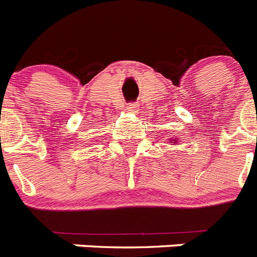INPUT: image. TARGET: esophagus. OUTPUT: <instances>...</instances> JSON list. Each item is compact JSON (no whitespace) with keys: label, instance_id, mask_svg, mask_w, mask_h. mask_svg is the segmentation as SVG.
Masks as SVG:
<instances>
[{"label":"esophagus","instance_id":"obj_1","mask_svg":"<svg viewBox=\"0 0 257 257\" xmlns=\"http://www.w3.org/2000/svg\"><path fill=\"white\" fill-rule=\"evenodd\" d=\"M126 109L128 111H137V109H138V106L135 104H128L126 106Z\"/></svg>","mask_w":257,"mask_h":257}]
</instances>
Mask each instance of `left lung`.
Returning a JSON list of instances; mask_svg holds the SVG:
<instances>
[{
	"mask_svg": "<svg viewBox=\"0 0 257 257\" xmlns=\"http://www.w3.org/2000/svg\"><path fill=\"white\" fill-rule=\"evenodd\" d=\"M170 143H172V142H170ZM174 143H175V142H174Z\"/></svg>",
	"mask_w": 257,
	"mask_h": 257,
	"instance_id": "obj_1",
	"label": "left lung"
}]
</instances>
